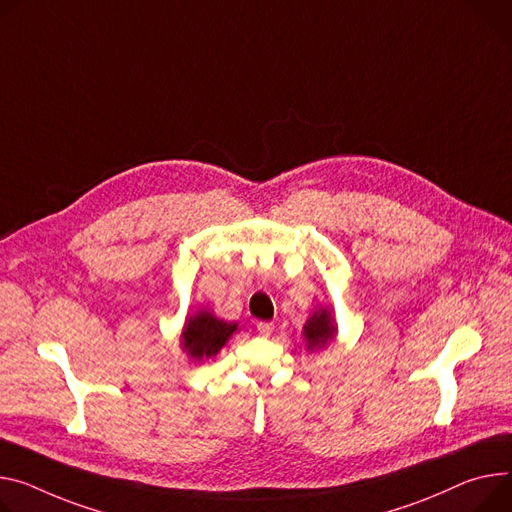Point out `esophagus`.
<instances>
[{
    "label": "esophagus",
    "instance_id": "1",
    "mask_svg": "<svg viewBox=\"0 0 512 512\" xmlns=\"http://www.w3.org/2000/svg\"><path fill=\"white\" fill-rule=\"evenodd\" d=\"M256 330L260 336H270L274 332V324L272 322H258Z\"/></svg>",
    "mask_w": 512,
    "mask_h": 512
}]
</instances>
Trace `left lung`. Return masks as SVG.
<instances>
[{
	"mask_svg": "<svg viewBox=\"0 0 512 512\" xmlns=\"http://www.w3.org/2000/svg\"><path fill=\"white\" fill-rule=\"evenodd\" d=\"M336 334L338 326L330 307H318L303 324V340L309 352L328 346L336 338Z\"/></svg>",
	"mask_w": 512,
	"mask_h": 512,
	"instance_id": "left-lung-1",
	"label": "left lung"
}]
</instances>
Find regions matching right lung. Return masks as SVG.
<instances>
[{
	"instance_id": "1",
	"label": "right lung",
	"mask_w": 512,
	"mask_h": 512,
	"mask_svg": "<svg viewBox=\"0 0 512 512\" xmlns=\"http://www.w3.org/2000/svg\"><path fill=\"white\" fill-rule=\"evenodd\" d=\"M235 332L238 322H225L211 309L201 307L194 316L186 318L180 332V346L190 361L213 359Z\"/></svg>"
}]
</instances>
